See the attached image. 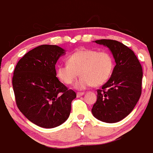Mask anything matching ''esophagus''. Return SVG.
I'll use <instances>...</instances> for the list:
<instances>
[{
  "instance_id": "34e87169",
  "label": "esophagus",
  "mask_w": 153,
  "mask_h": 153,
  "mask_svg": "<svg viewBox=\"0 0 153 153\" xmlns=\"http://www.w3.org/2000/svg\"><path fill=\"white\" fill-rule=\"evenodd\" d=\"M82 95H84V93H83V92H78V93H77V96H78V97H80V96H81Z\"/></svg>"
}]
</instances>
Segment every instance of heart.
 <instances>
[{
    "label": "heart",
    "instance_id": "obj_1",
    "mask_svg": "<svg viewBox=\"0 0 153 153\" xmlns=\"http://www.w3.org/2000/svg\"><path fill=\"white\" fill-rule=\"evenodd\" d=\"M68 63L57 66V75L65 84H71L78 75L75 84L77 89H85L90 86L99 87L109 80L114 69V59L107 51L81 49L68 57Z\"/></svg>",
    "mask_w": 153,
    "mask_h": 153
}]
</instances>
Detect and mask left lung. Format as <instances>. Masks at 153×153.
I'll list each match as a JSON object with an SVG mask.
<instances>
[{
	"label": "left lung",
	"mask_w": 153,
	"mask_h": 153,
	"mask_svg": "<svg viewBox=\"0 0 153 153\" xmlns=\"http://www.w3.org/2000/svg\"><path fill=\"white\" fill-rule=\"evenodd\" d=\"M95 42L111 50L116 66L109 80L97 90V99L92 113L102 122L114 123L128 116L138 102L143 70L137 57L126 45L113 39Z\"/></svg>",
	"instance_id": "obj_1"
}]
</instances>
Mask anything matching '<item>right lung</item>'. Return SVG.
<instances>
[{
    "instance_id": "obj_1",
    "label": "right lung",
    "mask_w": 153,
    "mask_h": 153,
    "mask_svg": "<svg viewBox=\"0 0 153 153\" xmlns=\"http://www.w3.org/2000/svg\"><path fill=\"white\" fill-rule=\"evenodd\" d=\"M64 53L57 45H39L19 60L13 72L18 108L30 122L42 128H54L63 123L76 97L75 92L56 77L55 64Z\"/></svg>"
}]
</instances>
